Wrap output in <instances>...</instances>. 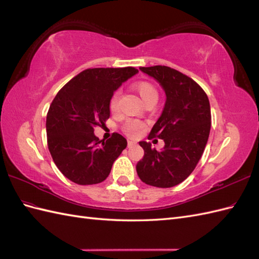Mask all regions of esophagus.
I'll return each instance as SVG.
<instances>
[{
    "label": "esophagus",
    "instance_id": "1",
    "mask_svg": "<svg viewBox=\"0 0 259 259\" xmlns=\"http://www.w3.org/2000/svg\"><path fill=\"white\" fill-rule=\"evenodd\" d=\"M135 144H136L135 142H132V140H128V142H127V147L132 148L133 146H135Z\"/></svg>",
    "mask_w": 259,
    "mask_h": 259
}]
</instances>
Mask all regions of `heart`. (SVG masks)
<instances>
[{
	"mask_svg": "<svg viewBox=\"0 0 259 259\" xmlns=\"http://www.w3.org/2000/svg\"><path fill=\"white\" fill-rule=\"evenodd\" d=\"M135 91L138 93V95L142 98L143 103L145 105L149 104L150 101L158 100V91L155 90L154 86L148 82H139L134 85ZM117 99H119V94L114 93L113 96L110 100V109L111 111H115L117 109ZM145 127V124L140 121L136 120H128L124 124V132L130 137H137L140 133L143 132Z\"/></svg>",
	"mask_w": 259,
	"mask_h": 259,
	"instance_id": "b5f03b06",
	"label": "heart"
}]
</instances>
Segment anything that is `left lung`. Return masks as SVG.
<instances>
[{"label":"left lung","instance_id":"8db88e82","mask_svg":"<svg viewBox=\"0 0 259 259\" xmlns=\"http://www.w3.org/2000/svg\"><path fill=\"white\" fill-rule=\"evenodd\" d=\"M142 72L160 84L165 105L149 136L164 140L161 151L139 142L145 154L136 170L147 185L174 187L189 176L204 151L210 130L207 95L189 76L166 66L140 67Z\"/></svg>","mask_w":259,"mask_h":259}]
</instances>
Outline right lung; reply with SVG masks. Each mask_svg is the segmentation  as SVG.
<instances>
[{
  "label": "right lung",
  "instance_id": "1",
  "mask_svg": "<svg viewBox=\"0 0 259 259\" xmlns=\"http://www.w3.org/2000/svg\"><path fill=\"white\" fill-rule=\"evenodd\" d=\"M137 73L133 67L84 70L54 98L46 116L49 150L58 169L71 182H104L126 148L122 135L114 133L108 140H100L94 128L110 116L113 93Z\"/></svg>",
  "mask_w": 259,
  "mask_h": 259
}]
</instances>
